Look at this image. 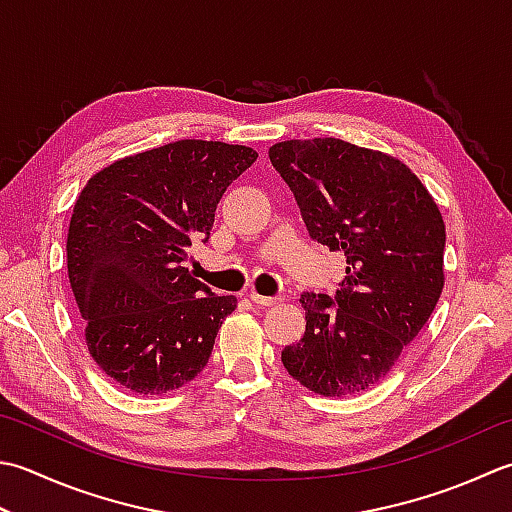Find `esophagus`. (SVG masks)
Segmentation results:
<instances>
[{"label":"esophagus","instance_id":"esophagus-1","mask_svg":"<svg viewBox=\"0 0 512 512\" xmlns=\"http://www.w3.org/2000/svg\"><path fill=\"white\" fill-rule=\"evenodd\" d=\"M248 299L253 304H257V306H275L279 302V297H264V295L253 293V290H250V293H248Z\"/></svg>","mask_w":512,"mask_h":512}]
</instances>
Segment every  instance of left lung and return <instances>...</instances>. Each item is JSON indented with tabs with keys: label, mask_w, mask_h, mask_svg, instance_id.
<instances>
[{
	"label": "left lung",
	"mask_w": 512,
	"mask_h": 512,
	"mask_svg": "<svg viewBox=\"0 0 512 512\" xmlns=\"http://www.w3.org/2000/svg\"><path fill=\"white\" fill-rule=\"evenodd\" d=\"M270 162L293 190L310 239L344 253L335 295L304 293L306 333L282 350L299 384L326 397L375 386L433 315L446 228L406 164L335 137L288 139Z\"/></svg>",
	"instance_id": "1"
}]
</instances>
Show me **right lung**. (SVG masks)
<instances>
[{
  "instance_id": "add662e5",
  "label": "right lung",
  "mask_w": 512,
  "mask_h": 512,
  "mask_svg": "<svg viewBox=\"0 0 512 512\" xmlns=\"http://www.w3.org/2000/svg\"><path fill=\"white\" fill-rule=\"evenodd\" d=\"M248 146L179 139L119 159L88 179L70 217L66 257L86 344L133 393L162 395L195 379L237 306L190 270L226 188L250 168Z\"/></svg>"
}]
</instances>
